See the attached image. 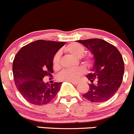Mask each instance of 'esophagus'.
<instances>
[{"label": "esophagus", "instance_id": "esophagus-1", "mask_svg": "<svg viewBox=\"0 0 134 134\" xmlns=\"http://www.w3.org/2000/svg\"><path fill=\"white\" fill-rule=\"evenodd\" d=\"M72 84H74V85H78V82H77V81H71Z\"/></svg>", "mask_w": 134, "mask_h": 134}]
</instances>
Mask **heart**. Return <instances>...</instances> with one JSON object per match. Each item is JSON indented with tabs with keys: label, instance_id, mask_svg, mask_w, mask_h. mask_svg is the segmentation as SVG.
I'll list each match as a JSON object with an SVG mask.
<instances>
[{
	"label": "heart",
	"instance_id": "b5f03b06",
	"mask_svg": "<svg viewBox=\"0 0 134 134\" xmlns=\"http://www.w3.org/2000/svg\"><path fill=\"white\" fill-rule=\"evenodd\" d=\"M64 51L72 55L80 58L81 63L87 67H91L94 64V58L91 55H84L85 49L83 45L78 43H72L67 45L64 48ZM53 65L54 68H58L60 65V54L58 53L54 55L53 60ZM85 69L83 67H76L73 69H65L59 73L58 80L61 81H75L85 73Z\"/></svg>",
	"mask_w": 134,
	"mask_h": 134
}]
</instances>
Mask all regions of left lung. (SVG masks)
<instances>
[{"label": "left lung", "mask_w": 134, "mask_h": 134, "mask_svg": "<svg viewBox=\"0 0 134 134\" xmlns=\"http://www.w3.org/2000/svg\"><path fill=\"white\" fill-rule=\"evenodd\" d=\"M92 52L94 65L92 72L87 78L89 90L83 96L91 102L101 103L110 99L119 89L123 81L125 65L122 55L118 49L105 40L91 38L78 40ZM96 80V84L93 81Z\"/></svg>", "instance_id": "1"}]
</instances>
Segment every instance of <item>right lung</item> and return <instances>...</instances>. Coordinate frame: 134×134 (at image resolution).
<instances>
[{"label":"right lung","instance_id":"obj_1","mask_svg":"<svg viewBox=\"0 0 134 134\" xmlns=\"http://www.w3.org/2000/svg\"><path fill=\"white\" fill-rule=\"evenodd\" d=\"M65 42L39 40L19 50L13 62L15 85L27 101L35 105L47 104L55 98L62 83H44L43 78L51 75L53 60Z\"/></svg>","mask_w":134,"mask_h":134}]
</instances>
